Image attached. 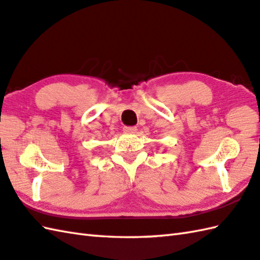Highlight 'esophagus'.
I'll return each instance as SVG.
<instances>
[{
  "label": "esophagus",
  "mask_w": 260,
  "mask_h": 260,
  "mask_svg": "<svg viewBox=\"0 0 260 260\" xmlns=\"http://www.w3.org/2000/svg\"><path fill=\"white\" fill-rule=\"evenodd\" d=\"M124 132L127 134H134L137 132L136 127H124Z\"/></svg>",
  "instance_id": "esophagus-1"
}]
</instances>
